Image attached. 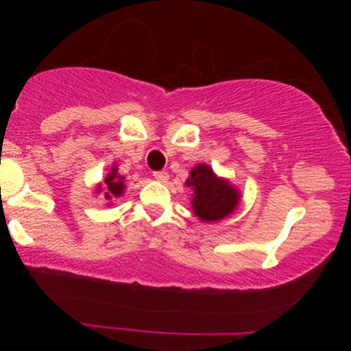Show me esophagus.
<instances>
[{
	"label": "esophagus",
	"mask_w": 351,
	"mask_h": 351,
	"mask_svg": "<svg viewBox=\"0 0 351 351\" xmlns=\"http://www.w3.org/2000/svg\"><path fill=\"white\" fill-rule=\"evenodd\" d=\"M153 178H155L156 181H160V183H167L168 181V173L167 171H155L153 173Z\"/></svg>",
	"instance_id": "1"
}]
</instances>
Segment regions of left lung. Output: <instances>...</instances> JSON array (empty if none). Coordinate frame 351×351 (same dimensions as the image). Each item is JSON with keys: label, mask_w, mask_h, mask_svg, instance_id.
<instances>
[{"label": "left lung", "mask_w": 351, "mask_h": 351, "mask_svg": "<svg viewBox=\"0 0 351 351\" xmlns=\"http://www.w3.org/2000/svg\"><path fill=\"white\" fill-rule=\"evenodd\" d=\"M186 186L193 189V211L201 221H221L239 204V191L228 180L217 178L211 167L199 163L189 171Z\"/></svg>", "instance_id": "8db88e82"}]
</instances>
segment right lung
Wrapping results in <instances>:
<instances>
[{"instance_id": "right-lung-1", "label": "right lung", "mask_w": 351, "mask_h": 351, "mask_svg": "<svg viewBox=\"0 0 351 351\" xmlns=\"http://www.w3.org/2000/svg\"><path fill=\"white\" fill-rule=\"evenodd\" d=\"M104 184H106V193H104V198L106 199H112V198H119V196L123 195V176L119 175V170L117 167L110 168V171L107 173L106 180H104ZM99 191H102V186L99 184Z\"/></svg>"}]
</instances>
